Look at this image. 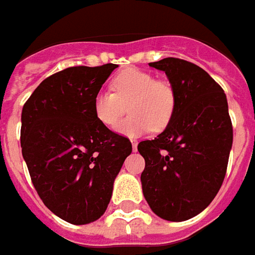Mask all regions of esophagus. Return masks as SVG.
I'll use <instances>...</instances> for the list:
<instances>
[{"mask_svg": "<svg viewBox=\"0 0 255 255\" xmlns=\"http://www.w3.org/2000/svg\"><path fill=\"white\" fill-rule=\"evenodd\" d=\"M131 144H132V149L136 151V145H138V142H136L135 139H132V141H131Z\"/></svg>", "mask_w": 255, "mask_h": 255, "instance_id": "esophagus-1", "label": "esophagus"}]
</instances>
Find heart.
Returning a JSON list of instances; mask_svg holds the SVG:
<instances>
[{
	"label": "heart",
	"instance_id": "b5f03b06",
	"mask_svg": "<svg viewBox=\"0 0 255 255\" xmlns=\"http://www.w3.org/2000/svg\"><path fill=\"white\" fill-rule=\"evenodd\" d=\"M111 90L94 96L93 111L106 128L117 127L121 117L129 116L117 128L120 134L136 136L146 131L159 132L169 126L176 110V93L171 84L156 80L152 73L127 69L111 82Z\"/></svg>",
	"mask_w": 255,
	"mask_h": 255
}]
</instances>
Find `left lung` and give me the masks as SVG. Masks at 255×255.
<instances>
[{
	"instance_id": "8db88e82",
	"label": "left lung",
	"mask_w": 255,
	"mask_h": 255,
	"mask_svg": "<svg viewBox=\"0 0 255 255\" xmlns=\"http://www.w3.org/2000/svg\"><path fill=\"white\" fill-rule=\"evenodd\" d=\"M149 66L165 72L176 93L169 126L141 141L142 192L155 215L183 222L203 212L223 183L233 126L223 89L202 67L178 57Z\"/></svg>"
}]
</instances>
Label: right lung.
<instances>
[{"instance_id":"right-lung-1","label":"right lung","mask_w":255,"mask_h":255,"mask_svg":"<svg viewBox=\"0 0 255 255\" xmlns=\"http://www.w3.org/2000/svg\"><path fill=\"white\" fill-rule=\"evenodd\" d=\"M117 65L73 66L46 77L23 104L21 146L31 180L50 212L72 224L100 219L113 183L132 151L127 136L93 111Z\"/></svg>"}]
</instances>
